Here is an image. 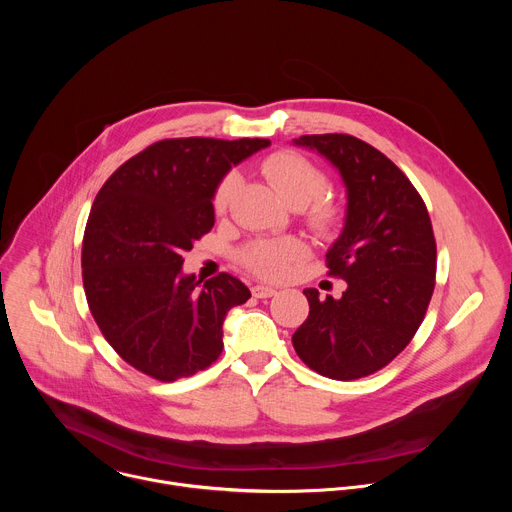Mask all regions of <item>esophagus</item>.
Wrapping results in <instances>:
<instances>
[{
    "mask_svg": "<svg viewBox=\"0 0 512 512\" xmlns=\"http://www.w3.org/2000/svg\"><path fill=\"white\" fill-rule=\"evenodd\" d=\"M251 294L259 300H265V298H273L277 294V289L273 287H267V285H253L251 287Z\"/></svg>",
    "mask_w": 512,
    "mask_h": 512,
    "instance_id": "esophagus-1",
    "label": "esophagus"
}]
</instances>
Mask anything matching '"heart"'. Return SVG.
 Listing matches in <instances>:
<instances>
[{
  "label": "heart",
  "mask_w": 512,
  "mask_h": 512,
  "mask_svg": "<svg viewBox=\"0 0 512 512\" xmlns=\"http://www.w3.org/2000/svg\"><path fill=\"white\" fill-rule=\"evenodd\" d=\"M261 174L289 206L306 210V223L314 233L330 237L340 229L344 212L336 202L320 198L328 190V178L310 160L296 152H275L261 162ZM237 186L239 178L235 172L225 174L216 184L212 194L216 214L229 210ZM304 255L306 245L296 237L255 239L239 251V261L257 277L279 279L291 263Z\"/></svg>",
  "instance_id": "obj_1"
}]
</instances>
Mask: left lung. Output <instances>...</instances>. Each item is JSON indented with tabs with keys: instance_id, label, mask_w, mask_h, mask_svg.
<instances>
[{
	"instance_id": "obj_1",
	"label": "left lung",
	"mask_w": 512,
	"mask_h": 512,
	"mask_svg": "<svg viewBox=\"0 0 512 512\" xmlns=\"http://www.w3.org/2000/svg\"><path fill=\"white\" fill-rule=\"evenodd\" d=\"M338 168L346 221L326 253L328 275L344 279L342 298L304 289L308 320L291 342L322 377L352 381L381 371L421 326L433 287L437 249L427 206L409 178L367 141L346 133L302 135Z\"/></svg>"
}]
</instances>
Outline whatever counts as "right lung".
Listing matches in <instances>:
<instances>
[{
    "mask_svg": "<svg viewBox=\"0 0 512 512\" xmlns=\"http://www.w3.org/2000/svg\"><path fill=\"white\" fill-rule=\"evenodd\" d=\"M269 143L162 139L99 190L83 237L85 296L105 340L139 373L172 383L221 356L227 312L251 291L229 273L200 286L182 273V253L214 225L216 184Z\"/></svg>",
    "mask_w": 512,
    "mask_h": 512,
    "instance_id": "1",
    "label": "right lung"
}]
</instances>
